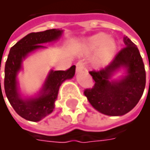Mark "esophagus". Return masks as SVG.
Here are the masks:
<instances>
[{"instance_id":"34e87169","label":"esophagus","mask_w":150,"mask_h":150,"mask_svg":"<svg viewBox=\"0 0 150 150\" xmlns=\"http://www.w3.org/2000/svg\"><path fill=\"white\" fill-rule=\"evenodd\" d=\"M83 69H84V65L83 64V62H79L76 64V71L77 72H81Z\"/></svg>"}]
</instances>
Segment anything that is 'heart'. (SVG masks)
Returning <instances> with one entry per match:
<instances>
[{"label":"heart","instance_id":"obj_1","mask_svg":"<svg viewBox=\"0 0 150 150\" xmlns=\"http://www.w3.org/2000/svg\"><path fill=\"white\" fill-rule=\"evenodd\" d=\"M96 50L92 62L96 66L107 63L112 59L116 50V42L104 34H96L85 41L83 52L90 54Z\"/></svg>","mask_w":150,"mask_h":150}]
</instances>
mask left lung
Listing matches in <instances>:
<instances>
[{"label":"left lung","instance_id":"left-lung-1","mask_svg":"<svg viewBox=\"0 0 150 150\" xmlns=\"http://www.w3.org/2000/svg\"><path fill=\"white\" fill-rule=\"evenodd\" d=\"M124 42L125 46L107 67L89 71L95 83L83 91L90 104L108 116H122L129 112L137 104L145 90V65L138 48L127 36L124 37ZM120 67L127 69V75L120 81H112L111 75Z\"/></svg>","mask_w":150,"mask_h":150}]
</instances>
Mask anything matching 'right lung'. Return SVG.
Returning <instances> with one entry per match:
<instances>
[{"instance_id": "1", "label": "right lung", "mask_w": 150, "mask_h": 150, "mask_svg": "<svg viewBox=\"0 0 150 150\" xmlns=\"http://www.w3.org/2000/svg\"><path fill=\"white\" fill-rule=\"evenodd\" d=\"M62 33V30L55 29L30 33L18 41L10 49L5 67L4 87L5 95L15 112L27 120L37 122L52 112L59 87L62 82L67 79H71L75 75V65L66 71H51L38 97L24 100L20 97L18 91L16 76L21 68L22 59H25L29 53L38 48L45 47L41 44L58 39Z\"/></svg>"}]
</instances>
